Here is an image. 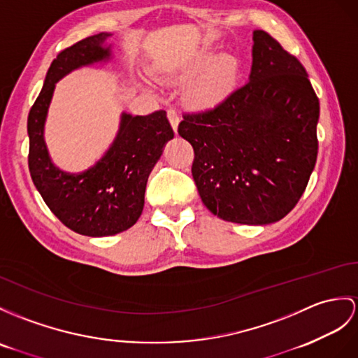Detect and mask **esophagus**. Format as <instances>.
I'll list each match as a JSON object with an SVG mask.
<instances>
[{"label": "esophagus", "instance_id": "obj_1", "mask_svg": "<svg viewBox=\"0 0 358 358\" xmlns=\"http://www.w3.org/2000/svg\"><path fill=\"white\" fill-rule=\"evenodd\" d=\"M167 115H169V121H170V124H171V127H173V130L174 132L178 134V126H179V113L174 110V109H169V112H167Z\"/></svg>", "mask_w": 358, "mask_h": 358}]
</instances>
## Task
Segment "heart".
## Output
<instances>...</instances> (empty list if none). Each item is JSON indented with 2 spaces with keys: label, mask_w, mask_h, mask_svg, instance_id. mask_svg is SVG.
Segmentation results:
<instances>
[{
  "label": "heart",
  "mask_w": 358,
  "mask_h": 358,
  "mask_svg": "<svg viewBox=\"0 0 358 358\" xmlns=\"http://www.w3.org/2000/svg\"><path fill=\"white\" fill-rule=\"evenodd\" d=\"M193 88V95L197 103L214 104L228 91L235 74V62L229 56L217 57L211 53H203L188 66V76H199Z\"/></svg>",
  "instance_id": "b5f03b06"
}]
</instances>
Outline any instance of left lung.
Instances as JSON below:
<instances>
[{"label": "left lung", "mask_w": 358, "mask_h": 358, "mask_svg": "<svg viewBox=\"0 0 358 358\" xmlns=\"http://www.w3.org/2000/svg\"><path fill=\"white\" fill-rule=\"evenodd\" d=\"M319 99L298 59L254 31L249 82L213 109L185 113L203 205L240 224L280 222L299 202L317 159Z\"/></svg>", "instance_id": "obj_1"}]
</instances>
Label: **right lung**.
<instances>
[{
  "label": "right lung",
  "mask_w": 358,
  "mask_h": 358,
  "mask_svg": "<svg viewBox=\"0 0 358 358\" xmlns=\"http://www.w3.org/2000/svg\"><path fill=\"white\" fill-rule=\"evenodd\" d=\"M109 36L110 33L103 31L60 51L27 120L29 169L34 187L66 228L88 237L115 235L136 223L144 208L149 174L174 136L165 110L150 115L123 112L115 139L92 167L68 173L51 161L43 129L56 83L77 68L110 60Z\"/></svg>",
  "instance_id": "add662e5"
}]
</instances>
